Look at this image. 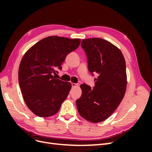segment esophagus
Instances as JSON below:
<instances>
[{"label": "esophagus", "instance_id": "1", "mask_svg": "<svg viewBox=\"0 0 152 152\" xmlns=\"http://www.w3.org/2000/svg\"><path fill=\"white\" fill-rule=\"evenodd\" d=\"M77 86V84H75V83H72V87H76Z\"/></svg>", "mask_w": 152, "mask_h": 152}]
</instances>
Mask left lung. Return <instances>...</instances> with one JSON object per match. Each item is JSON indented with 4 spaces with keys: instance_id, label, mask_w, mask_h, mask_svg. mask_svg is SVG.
<instances>
[{
    "instance_id": "1",
    "label": "left lung",
    "mask_w": 152,
    "mask_h": 152,
    "mask_svg": "<svg viewBox=\"0 0 152 152\" xmlns=\"http://www.w3.org/2000/svg\"><path fill=\"white\" fill-rule=\"evenodd\" d=\"M81 47L86 53L88 70L99 75L93 89L80 85L81 97L76 100L82 117L93 123L102 122L114 112L126 93V61L121 50L99 38L82 40Z\"/></svg>"
}]
</instances>
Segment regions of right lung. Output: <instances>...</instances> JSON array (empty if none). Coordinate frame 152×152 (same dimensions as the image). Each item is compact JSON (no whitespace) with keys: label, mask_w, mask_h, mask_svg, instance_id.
Wrapping results in <instances>:
<instances>
[{"label":"right lung","mask_w":152,"mask_h":152,"mask_svg":"<svg viewBox=\"0 0 152 152\" xmlns=\"http://www.w3.org/2000/svg\"><path fill=\"white\" fill-rule=\"evenodd\" d=\"M80 39L50 36L37 42L23 57L18 80L23 98L36 115L56 114L70 92V82L56 79L53 73L61 70L67 55L79 46Z\"/></svg>","instance_id":"right-lung-1"}]
</instances>
